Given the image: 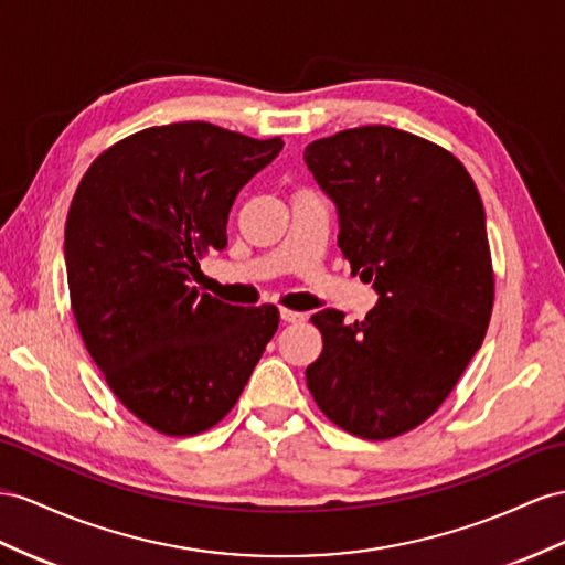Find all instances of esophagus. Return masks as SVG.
Instances as JSON below:
<instances>
[{"label":"esophagus","mask_w":565,"mask_h":565,"mask_svg":"<svg viewBox=\"0 0 565 565\" xmlns=\"http://www.w3.org/2000/svg\"><path fill=\"white\" fill-rule=\"evenodd\" d=\"M279 315H281L284 322H300V320H306V315L296 312V310H288V308H279Z\"/></svg>","instance_id":"obj_1"}]
</instances>
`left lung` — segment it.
I'll list each match as a JSON object with an SVG mask.
<instances>
[{"label":"left lung","mask_w":565,"mask_h":565,"mask_svg":"<svg viewBox=\"0 0 565 565\" xmlns=\"http://www.w3.org/2000/svg\"><path fill=\"white\" fill-rule=\"evenodd\" d=\"M302 157L334 202L351 271L380 296L363 322L312 315L324 345L308 388L345 431L392 439L441 406L487 334L494 274L482 200L451 152L392 126L349 128Z\"/></svg>","instance_id":"8db88e82"}]
</instances>
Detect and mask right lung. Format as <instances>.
I'll list each match as a JSON object with an SVG mask.
<instances>
[{"label": "right lung", "mask_w": 565, "mask_h": 565, "mask_svg": "<svg viewBox=\"0 0 565 565\" xmlns=\"http://www.w3.org/2000/svg\"><path fill=\"white\" fill-rule=\"evenodd\" d=\"M281 148L205 121L145 128L99 154L71 202L64 259L85 349L157 431L220 423L279 327L274 306H228L191 277L226 248L238 191Z\"/></svg>", "instance_id": "right-lung-1"}]
</instances>
